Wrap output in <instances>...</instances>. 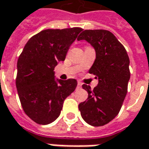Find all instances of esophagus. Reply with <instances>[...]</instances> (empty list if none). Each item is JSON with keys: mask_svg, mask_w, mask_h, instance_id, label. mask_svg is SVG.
<instances>
[{"mask_svg": "<svg viewBox=\"0 0 149 149\" xmlns=\"http://www.w3.org/2000/svg\"><path fill=\"white\" fill-rule=\"evenodd\" d=\"M81 86H82V84H81V82H78L77 86V89H81Z\"/></svg>", "mask_w": 149, "mask_h": 149, "instance_id": "34e87169", "label": "esophagus"}]
</instances>
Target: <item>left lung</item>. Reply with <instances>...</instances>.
Returning a JSON list of instances; mask_svg holds the SVG:
<instances>
[{
  "instance_id": "8db88e82",
  "label": "left lung",
  "mask_w": 149,
  "mask_h": 149,
  "mask_svg": "<svg viewBox=\"0 0 149 149\" xmlns=\"http://www.w3.org/2000/svg\"><path fill=\"white\" fill-rule=\"evenodd\" d=\"M86 40L93 47L96 59L89 69L98 78L97 87L87 91V100L79 104L84 120L92 126H103L115 118L125 100L130 79L129 58L125 47L108 30H84L77 40Z\"/></svg>"
}]
</instances>
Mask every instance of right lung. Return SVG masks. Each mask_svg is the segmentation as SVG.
Here are the masks:
<instances>
[{"label":"right lung","instance_id":"right-lung-1","mask_svg":"<svg viewBox=\"0 0 149 149\" xmlns=\"http://www.w3.org/2000/svg\"><path fill=\"white\" fill-rule=\"evenodd\" d=\"M81 28L45 29L34 35L17 61L16 86L25 114L39 125H49L58 117L65 98L77 81L55 77L54 68L64 61Z\"/></svg>","mask_w":149,"mask_h":149}]
</instances>
